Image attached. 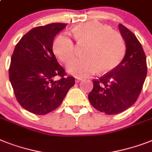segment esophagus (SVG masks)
<instances>
[{"instance_id":"esophagus-1","label":"esophagus","mask_w":152,"mask_h":152,"mask_svg":"<svg viewBox=\"0 0 152 152\" xmlns=\"http://www.w3.org/2000/svg\"><path fill=\"white\" fill-rule=\"evenodd\" d=\"M82 80H83V79H80V78H76V80H75V81H76V83H78L81 82V81H82Z\"/></svg>"}]
</instances>
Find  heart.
I'll list each match as a JSON object with an SVG mask.
<instances>
[{
  "mask_svg": "<svg viewBox=\"0 0 152 152\" xmlns=\"http://www.w3.org/2000/svg\"><path fill=\"white\" fill-rule=\"evenodd\" d=\"M77 41L88 42L86 57L74 58L66 65L67 71L77 77H87L99 70L106 72L118 66L125 55L123 38L118 32L111 30L106 25L91 21L80 23L72 29ZM53 51L59 60L67 62L75 55V45L69 36L61 33L52 45Z\"/></svg>",
  "mask_w": 152,
  "mask_h": 152,
  "instance_id": "b5f03b06",
  "label": "heart"
}]
</instances>
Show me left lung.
Returning <instances> with one entry per match:
<instances>
[{"label": "left lung", "instance_id": "8db88e82", "mask_svg": "<svg viewBox=\"0 0 152 152\" xmlns=\"http://www.w3.org/2000/svg\"><path fill=\"white\" fill-rule=\"evenodd\" d=\"M126 44V54L116 68L93 81L88 99L94 108L107 115L126 110L135 103L147 76L146 56L136 36L119 25Z\"/></svg>", "mask_w": 152, "mask_h": 152}]
</instances>
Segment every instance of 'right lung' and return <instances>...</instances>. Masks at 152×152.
Here are the masks:
<instances>
[{"label":"right lung","instance_id":"right-lung-1","mask_svg":"<svg viewBox=\"0 0 152 152\" xmlns=\"http://www.w3.org/2000/svg\"><path fill=\"white\" fill-rule=\"evenodd\" d=\"M65 27V23L35 27L15 48L9 80L18 103L33 114L45 115L56 109L75 84L74 77L65 76L52 50L55 37ZM58 75L61 79L54 80Z\"/></svg>","mask_w":152,"mask_h":152}]
</instances>
